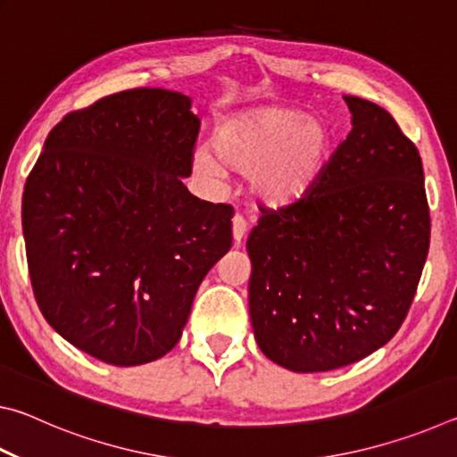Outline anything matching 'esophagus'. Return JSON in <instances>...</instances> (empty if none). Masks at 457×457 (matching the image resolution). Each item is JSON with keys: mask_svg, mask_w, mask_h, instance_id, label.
Masks as SVG:
<instances>
[{"mask_svg": "<svg viewBox=\"0 0 457 457\" xmlns=\"http://www.w3.org/2000/svg\"><path fill=\"white\" fill-rule=\"evenodd\" d=\"M245 231H247V221L242 218V215L236 213L234 220H231V234H234L236 244L242 242L244 236H245Z\"/></svg>", "mask_w": 457, "mask_h": 457, "instance_id": "34e87169", "label": "esophagus"}]
</instances>
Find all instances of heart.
<instances>
[{"mask_svg": "<svg viewBox=\"0 0 457 457\" xmlns=\"http://www.w3.org/2000/svg\"><path fill=\"white\" fill-rule=\"evenodd\" d=\"M213 149L221 165L252 175V189L270 207H286L311 195L327 171L332 138L328 129L292 108L264 106L237 112L215 129ZM210 151L193 153V169L220 177Z\"/></svg>", "mask_w": 457, "mask_h": 457, "instance_id": "b5f03b06", "label": "heart"}]
</instances>
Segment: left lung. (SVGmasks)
Masks as SVG:
<instances>
[{
  "mask_svg": "<svg viewBox=\"0 0 457 457\" xmlns=\"http://www.w3.org/2000/svg\"><path fill=\"white\" fill-rule=\"evenodd\" d=\"M345 103L353 129L320 183L298 204L262 210L245 245L253 337L296 373L351 365L389 343L429 250L420 151L385 108Z\"/></svg>",
  "mask_w": 457,
  "mask_h": 457,
  "instance_id": "left-lung-1",
  "label": "left lung"
}]
</instances>
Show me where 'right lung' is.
Instances as JSON below:
<instances>
[{"mask_svg":"<svg viewBox=\"0 0 457 457\" xmlns=\"http://www.w3.org/2000/svg\"><path fill=\"white\" fill-rule=\"evenodd\" d=\"M199 119L191 98L133 88L68 112L21 199L28 272L44 319L108 365L161 359L231 247L228 204L183 185Z\"/></svg>","mask_w":457,"mask_h":457,"instance_id":"add662e5","label":"right lung"}]
</instances>
